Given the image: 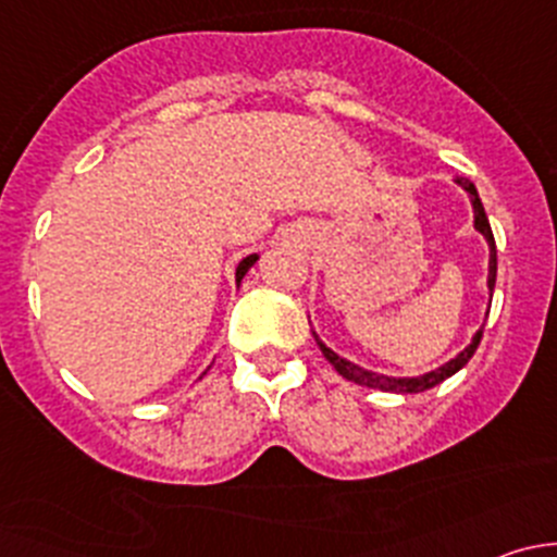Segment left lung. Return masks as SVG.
I'll return each mask as SVG.
<instances>
[{
  "label": "left lung",
  "instance_id": "left-lung-1",
  "mask_svg": "<svg viewBox=\"0 0 557 557\" xmlns=\"http://www.w3.org/2000/svg\"><path fill=\"white\" fill-rule=\"evenodd\" d=\"M455 183H458L460 188L466 190V196H469L471 210H474V228L482 234V237H485L487 247H491V261H487V290H491V296H493V288H496L498 261H496V239H493L491 223H487V215H485V207H482L480 194H476V188H474V183H471V180L455 177ZM487 310H491V307H487ZM482 329H485V325H480V331H476V334L471 336V342L463 347V350L458 352V356L450 358V361H447V363H442V367L431 369V372L420 374V377H391V374H380V372H372V369H363V367H358V363H352V361H347V358H342L339 352L331 350V347L325 345V342L320 339V336L314 334V331H312V336H314V342H318L320 352H323V356H325V361H329L331 367H334L336 372L342 374V377L350 380V383L367 385V387H377V391H387V393H423V391H429V387L445 383L447 377H453L455 372H460V369H463L466 363H469V358L474 356V350H476V347H480Z\"/></svg>",
  "mask_w": 557,
  "mask_h": 557
}]
</instances>
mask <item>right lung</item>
I'll list each match as a JSON object with an SVG mask.
<instances>
[{
	"label": "right lung",
	"mask_w": 557,
	"mask_h": 557,
	"mask_svg": "<svg viewBox=\"0 0 557 557\" xmlns=\"http://www.w3.org/2000/svg\"><path fill=\"white\" fill-rule=\"evenodd\" d=\"M256 261H258V252H250V256H245L243 261L237 263V274H234V280H237V288H239V285H243L245 274L250 272V267H252V263H256Z\"/></svg>",
	"instance_id": "right-lung-1"
}]
</instances>
